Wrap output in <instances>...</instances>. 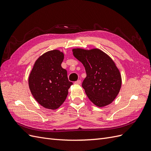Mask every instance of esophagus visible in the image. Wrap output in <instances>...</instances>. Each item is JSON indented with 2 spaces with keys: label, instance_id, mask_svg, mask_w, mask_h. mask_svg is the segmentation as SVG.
<instances>
[{
  "label": "esophagus",
  "instance_id": "esophagus-1",
  "mask_svg": "<svg viewBox=\"0 0 151 151\" xmlns=\"http://www.w3.org/2000/svg\"><path fill=\"white\" fill-rule=\"evenodd\" d=\"M81 83V80H77V81H76L75 83H74V84H80Z\"/></svg>",
  "mask_w": 151,
  "mask_h": 151
}]
</instances>
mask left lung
Returning <instances> with one entry per match:
<instances>
[{"label": "left lung", "instance_id": "obj_1", "mask_svg": "<svg viewBox=\"0 0 151 151\" xmlns=\"http://www.w3.org/2000/svg\"><path fill=\"white\" fill-rule=\"evenodd\" d=\"M73 55L85 67L87 76L82 84L88 98L102 107L110 104L120 90V71L108 55L99 49H73Z\"/></svg>", "mask_w": 151, "mask_h": 151}]
</instances>
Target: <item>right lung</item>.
I'll list each match as a JSON object with an SVG mask.
<instances>
[{"mask_svg": "<svg viewBox=\"0 0 151 151\" xmlns=\"http://www.w3.org/2000/svg\"><path fill=\"white\" fill-rule=\"evenodd\" d=\"M63 53L52 50L44 53L36 61L29 77L32 95L42 106L55 109L65 101L72 82L67 72L61 66Z\"/></svg>", "mask_w": 151, "mask_h": 151, "instance_id": "obj_1", "label": "right lung"}]
</instances>
